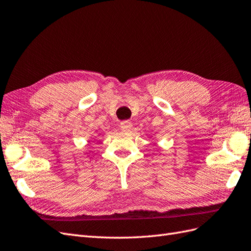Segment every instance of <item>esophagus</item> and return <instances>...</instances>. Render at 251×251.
Segmentation results:
<instances>
[{"instance_id": "obj_1", "label": "esophagus", "mask_w": 251, "mask_h": 251, "mask_svg": "<svg viewBox=\"0 0 251 251\" xmlns=\"http://www.w3.org/2000/svg\"><path fill=\"white\" fill-rule=\"evenodd\" d=\"M132 127V123L130 120H125L120 124V128L123 131H128Z\"/></svg>"}]
</instances>
